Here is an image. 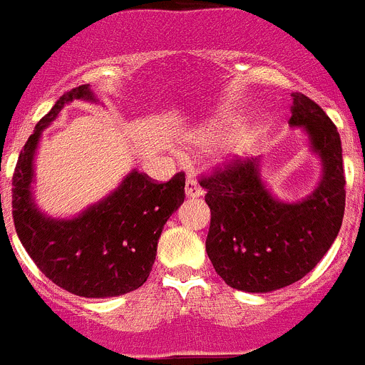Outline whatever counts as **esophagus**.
Masks as SVG:
<instances>
[{
    "instance_id": "obj_1",
    "label": "esophagus",
    "mask_w": 365,
    "mask_h": 365,
    "mask_svg": "<svg viewBox=\"0 0 365 365\" xmlns=\"http://www.w3.org/2000/svg\"><path fill=\"white\" fill-rule=\"evenodd\" d=\"M202 193H205V190L197 185V180L193 179V175L186 177V197H190V199H195V197H200Z\"/></svg>"
}]
</instances>
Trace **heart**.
<instances>
[{
  "label": "heart",
  "instance_id": "b5f03b06",
  "mask_svg": "<svg viewBox=\"0 0 365 365\" xmlns=\"http://www.w3.org/2000/svg\"><path fill=\"white\" fill-rule=\"evenodd\" d=\"M224 128H226V125H222V123H217V125L208 126V128L202 132V135H200V141H205V143L217 141V139L222 135ZM252 143H253V132H250V130H233L232 133L226 135V139H224L222 143L224 153H228V155L242 153L252 146Z\"/></svg>",
  "mask_w": 365,
  "mask_h": 365
}]
</instances>
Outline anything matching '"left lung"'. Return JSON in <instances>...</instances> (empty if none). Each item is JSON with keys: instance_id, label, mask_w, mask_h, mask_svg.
I'll return each instance as SVG.
<instances>
[{"instance_id": "obj_1", "label": "left lung", "mask_w": 365, "mask_h": 365, "mask_svg": "<svg viewBox=\"0 0 365 365\" xmlns=\"http://www.w3.org/2000/svg\"><path fill=\"white\" fill-rule=\"evenodd\" d=\"M292 126H304L322 159L319 188L302 202L286 205L267 192L259 159H232L200 177L212 212L206 253L228 286L267 293L297 282L320 262L340 232L346 208L342 143L329 117L293 93Z\"/></svg>"}]
</instances>
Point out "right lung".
Here are the masks:
<instances>
[{
  "label": "right lung",
  "instance_id": "1",
  "mask_svg": "<svg viewBox=\"0 0 365 365\" xmlns=\"http://www.w3.org/2000/svg\"><path fill=\"white\" fill-rule=\"evenodd\" d=\"M72 99L93 101L88 85L63 93L19 153L12 177L16 233L56 286L86 299L125 295L141 287L152 272L163 226L185 200V172L157 182L133 170L112 195L76 219H46L32 202V160L43 128Z\"/></svg>",
  "mask_w": 365,
  "mask_h": 365
}]
</instances>
